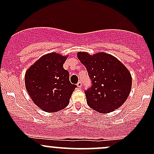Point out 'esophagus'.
<instances>
[{
	"label": "esophagus",
	"instance_id": "esophagus-1",
	"mask_svg": "<svg viewBox=\"0 0 154 154\" xmlns=\"http://www.w3.org/2000/svg\"><path fill=\"white\" fill-rule=\"evenodd\" d=\"M77 87H79V88H80V87L82 86V82L80 81V80L77 83Z\"/></svg>",
	"mask_w": 154,
	"mask_h": 154
}]
</instances>
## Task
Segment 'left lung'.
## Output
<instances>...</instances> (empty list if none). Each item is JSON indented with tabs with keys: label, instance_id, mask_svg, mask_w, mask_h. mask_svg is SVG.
I'll return each instance as SVG.
<instances>
[{
	"label": "left lung",
	"instance_id": "1",
	"mask_svg": "<svg viewBox=\"0 0 154 154\" xmlns=\"http://www.w3.org/2000/svg\"><path fill=\"white\" fill-rule=\"evenodd\" d=\"M77 57L86 67L91 86L85 90L88 105L100 113L119 108L127 100L132 86L127 68L113 56L79 52Z\"/></svg>",
	"mask_w": 154,
	"mask_h": 154
}]
</instances>
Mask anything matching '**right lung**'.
Masks as SVG:
<instances>
[{
    "label": "right lung",
    "mask_w": 154,
    "mask_h": 154,
    "mask_svg": "<svg viewBox=\"0 0 154 154\" xmlns=\"http://www.w3.org/2000/svg\"><path fill=\"white\" fill-rule=\"evenodd\" d=\"M66 57L56 53L43 56L27 71L25 86L32 101L48 112L63 109L77 86L70 82L64 69Z\"/></svg>",
    "instance_id": "add662e5"
}]
</instances>
